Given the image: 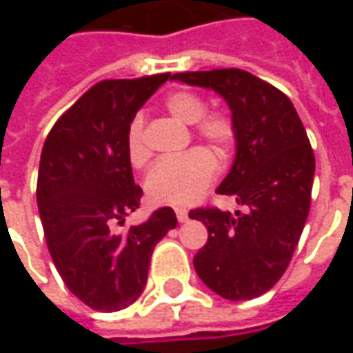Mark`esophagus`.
Returning <instances> with one entry per match:
<instances>
[{
  "instance_id": "34e87169",
  "label": "esophagus",
  "mask_w": 353,
  "mask_h": 353,
  "mask_svg": "<svg viewBox=\"0 0 353 353\" xmlns=\"http://www.w3.org/2000/svg\"><path fill=\"white\" fill-rule=\"evenodd\" d=\"M176 215H177V221L179 223H185L187 219H189V212H187V210H183V208H177Z\"/></svg>"
}]
</instances>
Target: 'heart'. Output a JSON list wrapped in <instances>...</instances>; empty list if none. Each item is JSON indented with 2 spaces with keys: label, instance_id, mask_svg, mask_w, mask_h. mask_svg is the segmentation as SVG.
<instances>
[{
  "label": "heart",
  "instance_id": "heart-1",
  "mask_svg": "<svg viewBox=\"0 0 353 353\" xmlns=\"http://www.w3.org/2000/svg\"><path fill=\"white\" fill-rule=\"evenodd\" d=\"M168 113L179 123L194 124V134L225 154L236 139V123L227 111L206 113V100L192 90H177L164 100ZM143 115H136L128 126L126 151L134 166L149 157L143 143ZM217 176V162L206 149H191L174 159H162L145 177L147 199L159 206H189L208 191Z\"/></svg>",
  "mask_w": 353,
  "mask_h": 353
}]
</instances>
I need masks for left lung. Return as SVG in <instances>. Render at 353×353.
<instances>
[{"label": "left lung", "instance_id": "left-lung-1", "mask_svg": "<svg viewBox=\"0 0 353 353\" xmlns=\"http://www.w3.org/2000/svg\"><path fill=\"white\" fill-rule=\"evenodd\" d=\"M212 88L236 123V157L217 187L236 200V214L196 208L191 219L208 229L194 270L217 295L250 301L280 280L310 212L316 159L301 119L285 94L236 68L172 75Z\"/></svg>", "mask_w": 353, "mask_h": 353}]
</instances>
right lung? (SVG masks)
<instances>
[{
	"label": "right lung",
	"instance_id": "obj_1",
	"mask_svg": "<svg viewBox=\"0 0 353 353\" xmlns=\"http://www.w3.org/2000/svg\"><path fill=\"white\" fill-rule=\"evenodd\" d=\"M170 73L96 83L60 117L45 139L37 206L58 274L81 303L117 312L138 301L154 245L176 229L172 208L117 232L139 208L126 136L132 119Z\"/></svg>",
	"mask_w": 353,
	"mask_h": 353
}]
</instances>
